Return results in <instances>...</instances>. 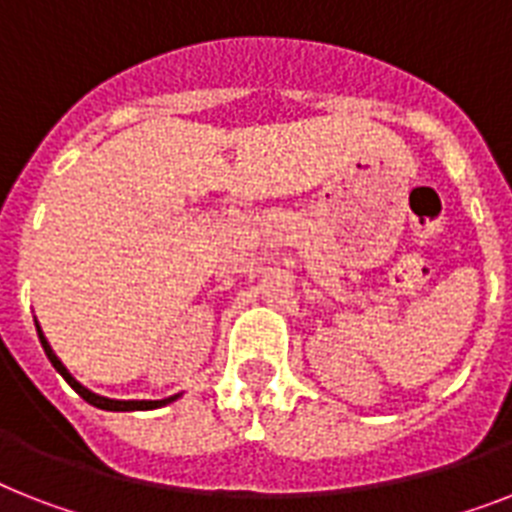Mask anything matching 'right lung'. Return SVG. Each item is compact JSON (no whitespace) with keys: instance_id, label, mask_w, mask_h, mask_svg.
<instances>
[{"instance_id":"add662e5","label":"right lung","mask_w":512,"mask_h":512,"mask_svg":"<svg viewBox=\"0 0 512 512\" xmlns=\"http://www.w3.org/2000/svg\"><path fill=\"white\" fill-rule=\"evenodd\" d=\"M36 334H39L41 347H44V352H47L49 363L54 365V371L60 373V376L65 378V381H68V384L73 386V389H76L78 397H83V400L89 402V405L99 407V410H110V413H134V410H157V407L170 405V402H176L178 397H181V394H173V397H165V400H112V397H102V394L86 389V386H83L81 381H78V378L73 376V373H70L68 368H65V365H62V360L57 355H54L52 344L47 342V336H44V331H41L39 321H36Z\"/></svg>"}]
</instances>
